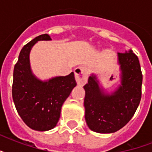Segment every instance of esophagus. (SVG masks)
<instances>
[{"instance_id": "34e87169", "label": "esophagus", "mask_w": 152, "mask_h": 152, "mask_svg": "<svg viewBox=\"0 0 152 152\" xmlns=\"http://www.w3.org/2000/svg\"><path fill=\"white\" fill-rule=\"evenodd\" d=\"M75 79L78 84H84L87 83L88 78V69L86 66L77 67L74 70Z\"/></svg>"}]
</instances>
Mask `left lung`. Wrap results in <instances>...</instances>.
<instances>
[{
    "label": "left lung",
    "instance_id": "left-lung-1",
    "mask_svg": "<svg viewBox=\"0 0 152 152\" xmlns=\"http://www.w3.org/2000/svg\"><path fill=\"white\" fill-rule=\"evenodd\" d=\"M120 84L108 91L91 74L85 90V120L91 130L112 133L121 129L134 115L141 99L142 76L138 57L131 50L118 53Z\"/></svg>",
    "mask_w": 152,
    "mask_h": 152
}]
</instances>
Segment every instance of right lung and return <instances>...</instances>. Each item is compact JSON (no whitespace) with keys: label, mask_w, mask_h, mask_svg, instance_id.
<instances>
[{"label":"right lung","mask_w":152,"mask_h":152,"mask_svg":"<svg viewBox=\"0 0 152 152\" xmlns=\"http://www.w3.org/2000/svg\"><path fill=\"white\" fill-rule=\"evenodd\" d=\"M42 34L25 45L14 67L12 99L23 122L36 131H48L57 125L61 106L76 86L73 72L65 76L42 80L31 70L30 53L39 41H50Z\"/></svg>","instance_id":"right-lung-1"}]
</instances>
